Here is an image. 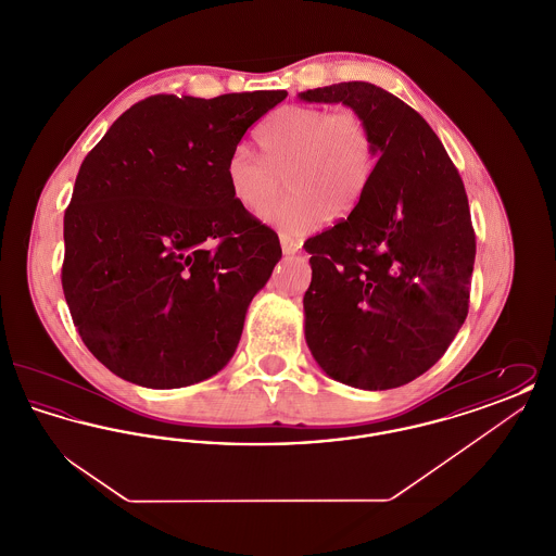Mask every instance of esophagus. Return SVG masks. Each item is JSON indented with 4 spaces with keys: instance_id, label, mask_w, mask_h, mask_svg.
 Here are the masks:
<instances>
[{
    "instance_id": "34e87169",
    "label": "esophagus",
    "mask_w": 556,
    "mask_h": 556,
    "mask_svg": "<svg viewBox=\"0 0 556 556\" xmlns=\"http://www.w3.org/2000/svg\"><path fill=\"white\" fill-rule=\"evenodd\" d=\"M279 241H281V250H283V254H295L298 250H300V241L298 239L290 238V236H279Z\"/></svg>"
}]
</instances>
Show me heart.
Listing matches in <instances>:
<instances>
[{
    "instance_id": "heart-1",
    "label": "heart",
    "mask_w": 556,
    "mask_h": 556,
    "mask_svg": "<svg viewBox=\"0 0 556 556\" xmlns=\"http://www.w3.org/2000/svg\"><path fill=\"white\" fill-rule=\"evenodd\" d=\"M254 141L261 156L238 148L225 162L227 189L241 208L261 211L288 176L291 193L261 212L283 236L306 233L327 214L354 211L377 160L369 123L354 108H277Z\"/></svg>"
}]
</instances>
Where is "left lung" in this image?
<instances>
[{"label":"left lung","mask_w":556,"mask_h":556,"mask_svg":"<svg viewBox=\"0 0 556 556\" xmlns=\"http://www.w3.org/2000/svg\"><path fill=\"white\" fill-rule=\"evenodd\" d=\"M369 123L377 164L348 220L306 245V342L320 369L361 390L431 369L469 313L476 231L463 179L424 116L365 80L300 93Z\"/></svg>","instance_id":"obj_1"}]
</instances>
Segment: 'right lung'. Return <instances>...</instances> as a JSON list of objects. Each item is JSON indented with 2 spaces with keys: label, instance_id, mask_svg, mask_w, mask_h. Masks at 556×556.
I'll use <instances>...</instances> for the list:
<instances>
[{
  "label": "right lung",
  "instance_id": "add662e5",
  "mask_svg": "<svg viewBox=\"0 0 556 556\" xmlns=\"http://www.w3.org/2000/svg\"><path fill=\"white\" fill-rule=\"evenodd\" d=\"M288 91L160 93L85 156L64 214L62 290L80 340L154 390L223 369L281 248L231 198L225 162Z\"/></svg>",
  "mask_w": 556,
  "mask_h": 556
}]
</instances>
